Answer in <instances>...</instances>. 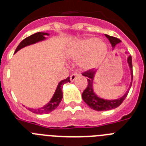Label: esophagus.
Segmentation results:
<instances>
[{
	"mask_svg": "<svg viewBox=\"0 0 146 146\" xmlns=\"http://www.w3.org/2000/svg\"><path fill=\"white\" fill-rule=\"evenodd\" d=\"M79 77V74H77V73H74V74H72V75L70 76V80L71 82H73V81L75 80V79L77 77Z\"/></svg>",
	"mask_w": 146,
	"mask_h": 146,
	"instance_id": "1",
	"label": "esophagus"
}]
</instances>
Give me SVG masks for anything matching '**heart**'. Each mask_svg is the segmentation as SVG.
<instances>
[{
  "label": "heart",
  "mask_w": 146,
  "mask_h": 146,
  "mask_svg": "<svg viewBox=\"0 0 146 146\" xmlns=\"http://www.w3.org/2000/svg\"><path fill=\"white\" fill-rule=\"evenodd\" d=\"M108 52V45L102 40L88 37L79 40L71 44L68 55L72 59H79L82 69L88 70L101 64Z\"/></svg>",
  "instance_id": "heart-1"
}]
</instances>
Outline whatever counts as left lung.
Listing matches in <instances>:
<instances>
[{
  "label": "left lung",
  "instance_id": "1",
  "mask_svg": "<svg viewBox=\"0 0 146 146\" xmlns=\"http://www.w3.org/2000/svg\"><path fill=\"white\" fill-rule=\"evenodd\" d=\"M105 36L109 39L110 42L112 44L113 47L114 48L117 44L120 43L121 42V40L118 39V38L115 37L110 36L108 35L105 34ZM127 53V52H126ZM127 62H128L129 66L130 72H131V81L133 79V71H132V61H131V56L129 55L128 58H127ZM96 74V71H93V69L88 70L87 72H84L82 75L85 77H88V86L84 90L83 93L82 94V97L83 101L88 104V106L90 107L91 109L96 110V111H104V110H110L115 109V108H118L119 105L123 102L125 98L126 97L127 94H128L130 88L131 86V82L130 84L129 88L128 91L125 93V94L123 96L117 99H113V100H108V99H104L102 98H100L96 95L94 91V88H93V83H94V75Z\"/></svg>",
  "mask_w": 146,
  "mask_h": 146
}]
</instances>
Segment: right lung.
Listing matches in <instances>:
<instances>
[{
	"instance_id": "right-lung-1",
	"label": "right lung",
	"mask_w": 146,
	"mask_h": 146,
	"mask_svg": "<svg viewBox=\"0 0 146 146\" xmlns=\"http://www.w3.org/2000/svg\"><path fill=\"white\" fill-rule=\"evenodd\" d=\"M47 35L48 36L49 33H42V32H38L30 36L27 37L25 39H23L20 44L18 45L17 47L16 50H15V53H16L17 51L21 50L23 47L28 46V45L33 44L37 43L38 42H42L43 40L46 39L44 36ZM66 82H70V78L67 77L66 79L60 81L58 83L57 86V88L55 90V93H54L52 99H50V101L47 103V104H45L44 106L42 107L41 108H38V109H33V108H28L30 111L32 112L33 113H36V114H47V113H51L54 110H55L58 108L59 104L60 103L63 98V91H62V88H63V86Z\"/></svg>"
}]
</instances>
